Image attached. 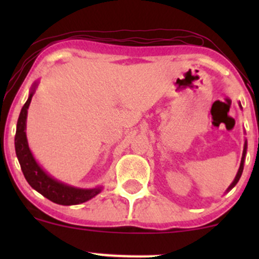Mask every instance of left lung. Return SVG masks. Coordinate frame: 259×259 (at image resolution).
<instances>
[{
    "label": "left lung",
    "instance_id": "8db88e82",
    "mask_svg": "<svg viewBox=\"0 0 259 259\" xmlns=\"http://www.w3.org/2000/svg\"><path fill=\"white\" fill-rule=\"evenodd\" d=\"M246 148H247V145L245 144V150H243V157H242V160H241V164H240L239 171H237L236 177H235V180L233 181V184H231V185L229 186V189H228V190L233 189V187H234V186L236 185V184H237V181H239L240 178H241V174H242V170H243V160H245V154H246Z\"/></svg>",
    "mask_w": 259,
    "mask_h": 259
}]
</instances>
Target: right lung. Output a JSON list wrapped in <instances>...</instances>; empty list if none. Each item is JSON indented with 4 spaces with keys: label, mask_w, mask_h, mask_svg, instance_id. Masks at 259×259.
<instances>
[{
    "label": "right lung",
    "mask_w": 259,
    "mask_h": 259,
    "mask_svg": "<svg viewBox=\"0 0 259 259\" xmlns=\"http://www.w3.org/2000/svg\"><path fill=\"white\" fill-rule=\"evenodd\" d=\"M32 95H34V90L31 91L28 101H26L22 111H20L17 123L16 138H14L16 153L26 181L32 189H35L37 192H40L41 195L49 198L50 201L55 202V203L63 204V206H72V204H80L82 202L89 201L90 198L95 197L99 194L101 189L82 190L58 183L57 180L52 179L51 177L45 173L42 169L38 167L36 160L32 157L25 135L26 114H28V108L31 102Z\"/></svg>",
    "instance_id": "add662e5"
}]
</instances>
